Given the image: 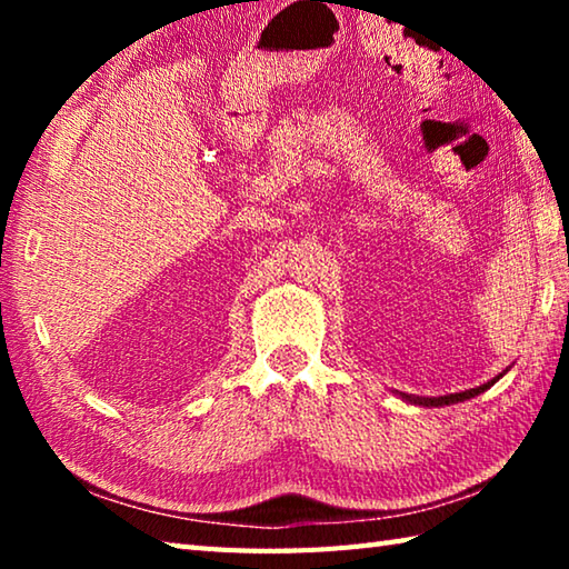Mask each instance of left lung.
Wrapping results in <instances>:
<instances>
[{"label":"left lung","instance_id":"8db88e82","mask_svg":"<svg viewBox=\"0 0 569 569\" xmlns=\"http://www.w3.org/2000/svg\"><path fill=\"white\" fill-rule=\"evenodd\" d=\"M507 371H509V369H505L502 373H497L495 379H489L487 383H481V387H477V389H465V391H459V393H445V397H409V393H399V397H401L403 401L413 403V407H451V403L475 399V397H479V393H485L489 387H495V383H497L499 379H502Z\"/></svg>","mask_w":569,"mask_h":569}]
</instances>
